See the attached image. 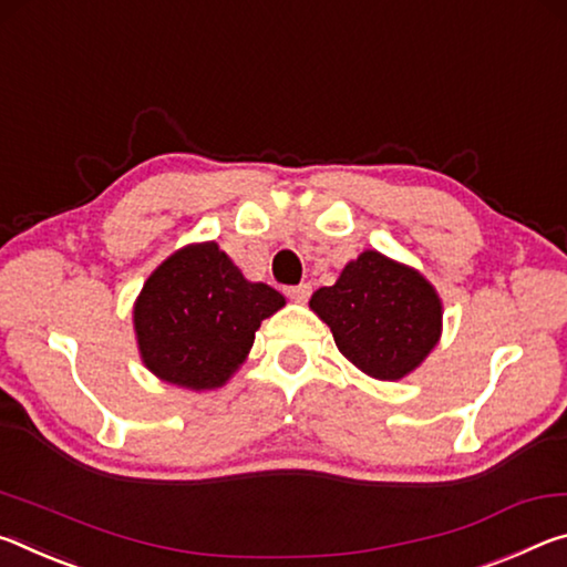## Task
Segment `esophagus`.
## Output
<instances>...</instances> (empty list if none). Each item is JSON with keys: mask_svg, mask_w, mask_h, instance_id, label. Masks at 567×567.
<instances>
[{"mask_svg": "<svg viewBox=\"0 0 567 567\" xmlns=\"http://www.w3.org/2000/svg\"><path fill=\"white\" fill-rule=\"evenodd\" d=\"M289 299H293V301H299V303H303L306 299H309L311 296V284H299V286H291L289 291Z\"/></svg>", "mask_w": 567, "mask_h": 567, "instance_id": "1", "label": "esophagus"}]
</instances>
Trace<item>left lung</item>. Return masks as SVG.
Returning a JSON list of instances; mask_svg holds the SVG:
<instances>
[{
  "mask_svg": "<svg viewBox=\"0 0 567 567\" xmlns=\"http://www.w3.org/2000/svg\"><path fill=\"white\" fill-rule=\"evenodd\" d=\"M309 306L331 329L341 354L384 382L420 367L442 333V301L434 286L379 250L349 261L339 281L313 293Z\"/></svg>",
  "mask_w": 567,
  "mask_h": 567,
  "instance_id": "1",
  "label": "left lung"
}]
</instances>
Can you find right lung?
<instances>
[{"instance_id": "right-lung-1", "label": "right lung", "mask_w": 567, "mask_h": 567, "mask_svg": "<svg viewBox=\"0 0 567 567\" xmlns=\"http://www.w3.org/2000/svg\"><path fill=\"white\" fill-rule=\"evenodd\" d=\"M284 303L271 286L246 281L213 240L185 246L155 268L135 301L143 364L193 392L223 386L246 361L261 321Z\"/></svg>"}]
</instances>
